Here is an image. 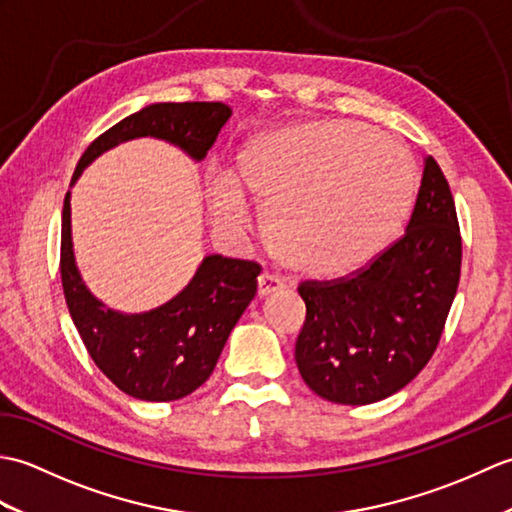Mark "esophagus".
<instances>
[{"label": "esophagus", "mask_w": 512, "mask_h": 512, "mask_svg": "<svg viewBox=\"0 0 512 512\" xmlns=\"http://www.w3.org/2000/svg\"><path fill=\"white\" fill-rule=\"evenodd\" d=\"M284 288H286L284 279H279L273 273H262L257 279V295L259 297H266V295H270V292H277V290H284Z\"/></svg>", "instance_id": "1"}]
</instances>
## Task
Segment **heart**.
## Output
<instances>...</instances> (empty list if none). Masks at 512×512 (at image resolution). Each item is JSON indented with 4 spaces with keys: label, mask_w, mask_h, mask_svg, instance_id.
<instances>
[{
    "label": "heart",
    "mask_w": 512,
    "mask_h": 512,
    "mask_svg": "<svg viewBox=\"0 0 512 512\" xmlns=\"http://www.w3.org/2000/svg\"><path fill=\"white\" fill-rule=\"evenodd\" d=\"M418 167L396 136L352 121H310L250 138L231 173L206 180L215 224L242 233V195L262 211L277 257L310 277H339L378 255L405 222Z\"/></svg>",
    "instance_id": "b5f03b06"
}]
</instances>
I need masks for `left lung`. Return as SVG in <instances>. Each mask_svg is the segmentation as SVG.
Instances as JSON below:
<instances>
[{"label":"left lung","instance_id":"obj_1","mask_svg":"<svg viewBox=\"0 0 512 512\" xmlns=\"http://www.w3.org/2000/svg\"><path fill=\"white\" fill-rule=\"evenodd\" d=\"M460 268L453 195L427 156L405 235L350 275L299 284L306 323L295 361L306 385L339 405H369L409 385L440 343Z\"/></svg>","mask_w":512,"mask_h":512}]
</instances>
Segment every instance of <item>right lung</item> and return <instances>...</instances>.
<instances>
[{
	"label": "right lung",
	"instance_id": "add662e5",
	"mask_svg": "<svg viewBox=\"0 0 512 512\" xmlns=\"http://www.w3.org/2000/svg\"><path fill=\"white\" fill-rule=\"evenodd\" d=\"M231 107L224 103H154L107 129L83 151L72 182L103 151L125 140L154 136L195 160L215 143ZM262 266L248 259L204 257L191 284L165 306L118 314L90 295L74 266L70 193L61 220V284L72 321L96 367L127 396L149 402L184 398L213 374L228 334L257 292Z\"/></svg>",
	"mask_w": 512,
	"mask_h": 512
}]
</instances>
